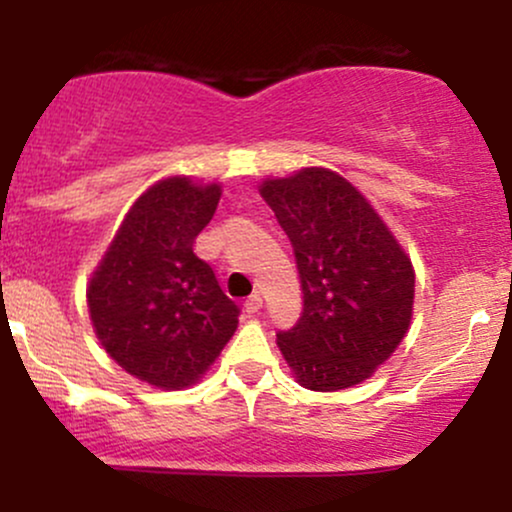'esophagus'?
Here are the masks:
<instances>
[{
  "instance_id": "esophagus-1",
  "label": "esophagus",
  "mask_w": 512,
  "mask_h": 512,
  "mask_svg": "<svg viewBox=\"0 0 512 512\" xmlns=\"http://www.w3.org/2000/svg\"><path fill=\"white\" fill-rule=\"evenodd\" d=\"M260 308H262V296L260 293H252L248 301H245V313L255 315V313H260Z\"/></svg>"
}]
</instances>
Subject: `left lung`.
Listing matches in <instances>:
<instances>
[{"mask_svg":"<svg viewBox=\"0 0 512 512\" xmlns=\"http://www.w3.org/2000/svg\"><path fill=\"white\" fill-rule=\"evenodd\" d=\"M260 195L293 245L303 286L296 327L276 334L298 385L354 387L395 354L411 325L414 267L378 211L330 168L267 178Z\"/></svg>","mask_w":512,"mask_h":512,"instance_id":"left-lung-1","label":"left lung"}]
</instances>
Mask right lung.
Wrapping results in <instances>:
<instances>
[{"mask_svg": "<svg viewBox=\"0 0 512 512\" xmlns=\"http://www.w3.org/2000/svg\"><path fill=\"white\" fill-rule=\"evenodd\" d=\"M219 199V182L158 180L127 211L88 281L98 342L117 366L161 390L195 385L238 327V305L192 250Z\"/></svg>", "mask_w": 512, "mask_h": 512, "instance_id": "obj_1", "label": "right lung"}]
</instances>
